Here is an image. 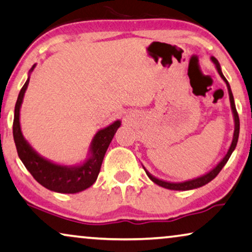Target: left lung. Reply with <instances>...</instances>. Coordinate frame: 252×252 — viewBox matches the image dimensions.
Listing matches in <instances>:
<instances>
[{
	"label": "left lung",
	"mask_w": 252,
	"mask_h": 252,
	"mask_svg": "<svg viewBox=\"0 0 252 252\" xmlns=\"http://www.w3.org/2000/svg\"><path fill=\"white\" fill-rule=\"evenodd\" d=\"M211 61L212 63L216 65V68L217 71H218V73L220 77L223 81H225V84L227 86V89H228V95H229V102H230V109H232V113H233V118H234V133H233V140H232V143H230L229 146V149L227 151V154L225 156L222 157V159L219 161L218 164L216 165L215 167L212 168L211 171H209L208 173L201 175V177H197V178H194V179H190V180H186V181H182V182H171V181H165V180H161V179H158L156 177H154L153 174L149 173L146 170V167L143 166L144 171H146V173L149 179L155 184L160 186V187L163 188H166V189H171V190H191V189H196V188H199L202 187V186H205L206 184H209L210 181H212L213 179H215L217 175L219 174V172L221 171V168L225 166L227 161H228L230 155L233 154V151L235 150V147L237 144V140H239V133H240V119H239V115H237V111H236V108H235V103H234V97H233V93H232V89H230V86L228 84V81H227V79L223 77L222 72H221V67H220V64L218 60H217L216 57L211 56Z\"/></svg>",
	"instance_id": "8db88e82"
}]
</instances>
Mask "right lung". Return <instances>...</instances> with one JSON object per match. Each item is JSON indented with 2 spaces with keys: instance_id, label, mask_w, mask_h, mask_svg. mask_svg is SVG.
Here are the masks:
<instances>
[{
  "instance_id": "right-lung-1",
  "label": "right lung",
  "mask_w": 252,
  "mask_h": 252,
  "mask_svg": "<svg viewBox=\"0 0 252 252\" xmlns=\"http://www.w3.org/2000/svg\"><path fill=\"white\" fill-rule=\"evenodd\" d=\"M36 64H34L29 72V78L23 88L20 89L15 106L13 117V140L20 160L25 165L27 171L44 188L62 194H75L94 185L98 177L104 155L115 136L117 129L122 125L120 120H116L111 125L99 129L93 137L89 146L87 158L75 165H61L54 163L35 151L24 137L20 127V108L24 95L30 82V77Z\"/></svg>"
}]
</instances>
